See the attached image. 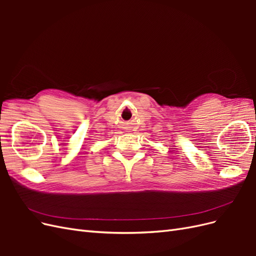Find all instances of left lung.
Here are the masks:
<instances>
[{
  "label": "left lung",
  "mask_w": 256,
  "mask_h": 256,
  "mask_svg": "<svg viewBox=\"0 0 256 256\" xmlns=\"http://www.w3.org/2000/svg\"><path fill=\"white\" fill-rule=\"evenodd\" d=\"M255 142H256V136H255Z\"/></svg>",
  "instance_id": "8db88e82"
}]
</instances>
